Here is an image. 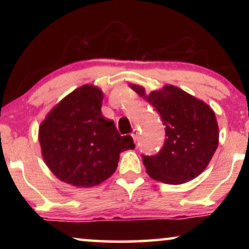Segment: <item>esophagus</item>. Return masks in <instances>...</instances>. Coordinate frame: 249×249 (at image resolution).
Listing matches in <instances>:
<instances>
[{
    "instance_id": "1",
    "label": "esophagus",
    "mask_w": 249,
    "mask_h": 249,
    "mask_svg": "<svg viewBox=\"0 0 249 249\" xmlns=\"http://www.w3.org/2000/svg\"><path fill=\"white\" fill-rule=\"evenodd\" d=\"M131 137H132V139H134L135 142H137V138H138V130H137V129H134V130H132Z\"/></svg>"
}]
</instances>
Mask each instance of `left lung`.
I'll return each mask as SVG.
<instances>
[{
	"label": "left lung",
	"mask_w": 249,
	"mask_h": 249,
	"mask_svg": "<svg viewBox=\"0 0 249 249\" xmlns=\"http://www.w3.org/2000/svg\"><path fill=\"white\" fill-rule=\"evenodd\" d=\"M131 88L154 107L165 125L162 149L155 155H142L148 176L170 185H180L199 176L219 145L214 111L172 85L149 95L138 85H131Z\"/></svg>",
	"instance_id": "left-lung-1"
}]
</instances>
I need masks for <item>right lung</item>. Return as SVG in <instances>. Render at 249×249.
<instances>
[{"label":"right lung","instance_id":"1","mask_svg":"<svg viewBox=\"0 0 249 249\" xmlns=\"http://www.w3.org/2000/svg\"><path fill=\"white\" fill-rule=\"evenodd\" d=\"M103 93L84 85L55 105L40 124L38 138L46 165L74 187L103 182L117 170L120 153L135 148L131 136H120L101 107Z\"/></svg>","mask_w":249,"mask_h":249}]
</instances>
